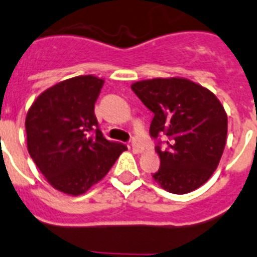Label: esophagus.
<instances>
[{
  "mask_svg": "<svg viewBox=\"0 0 257 257\" xmlns=\"http://www.w3.org/2000/svg\"><path fill=\"white\" fill-rule=\"evenodd\" d=\"M132 150H133V152L136 153H142L143 151H145V147H143L140 142L133 141V142H132Z\"/></svg>",
  "mask_w": 257,
  "mask_h": 257,
  "instance_id": "1",
  "label": "esophagus"
}]
</instances>
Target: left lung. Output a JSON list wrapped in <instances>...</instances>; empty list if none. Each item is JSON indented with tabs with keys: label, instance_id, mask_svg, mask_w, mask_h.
<instances>
[{
	"label": "left lung",
	"instance_id": "left-lung-1",
	"mask_svg": "<svg viewBox=\"0 0 257 257\" xmlns=\"http://www.w3.org/2000/svg\"><path fill=\"white\" fill-rule=\"evenodd\" d=\"M132 90L155 115L150 134L161 166L153 179L172 194L207 183L227 138V114L214 93L185 78L140 81Z\"/></svg>",
	"mask_w": 257,
	"mask_h": 257
}]
</instances>
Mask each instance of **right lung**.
<instances>
[{"instance_id":"1","label":"right lung","mask_w":257,"mask_h":257,"mask_svg":"<svg viewBox=\"0 0 257 257\" xmlns=\"http://www.w3.org/2000/svg\"><path fill=\"white\" fill-rule=\"evenodd\" d=\"M104 80L69 78L42 93L25 120L28 151L57 190L80 195L109 172L126 146L106 140L93 112Z\"/></svg>"}]
</instances>
